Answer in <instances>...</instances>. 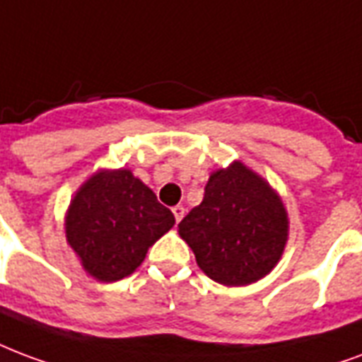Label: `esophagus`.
Returning a JSON list of instances; mask_svg holds the SVG:
<instances>
[{"mask_svg":"<svg viewBox=\"0 0 362 362\" xmlns=\"http://www.w3.org/2000/svg\"><path fill=\"white\" fill-rule=\"evenodd\" d=\"M173 215L176 218V222H180L184 218V215H186V209L182 207V205H176V207H173Z\"/></svg>","mask_w":362,"mask_h":362,"instance_id":"1","label":"esophagus"}]
</instances>
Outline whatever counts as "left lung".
<instances>
[{"mask_svg":"<svg viewBox=\"0 0 362 362\" xmlns=\"http://www.w3.org/2000/svg\"><path fill=\"white\" fill-rule=\"evenodd\" d=\"M199 269L224 286L267 276L288 240V216L263 178L242 163L211 174L203 202L178 224Z\"/></svg>","mask_w":362,"mask_h":362,"instance_id":"8db88e82","label":"left lung"}]
</instances>
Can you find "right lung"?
Listing matches in <instances>:
<instances>
[{
  "label": "right lung",
  "instance_id": "1",
  "mask_svg": "<svg viewBox=\"0 0 362 362\" xmlns=\"http://www.w3.org/2000/svg\"><path fill=\"white\" fill-rule=\"evenodd\" d=\"M174 226V215L127 168L93 174L66 215V242L101 282L132 274L147 249Z\"/></svg>",
  "mask_w": 362,
  "mask_h": 362
}]
</instances>
